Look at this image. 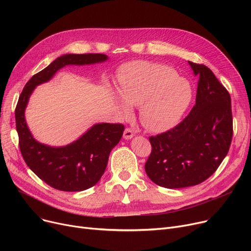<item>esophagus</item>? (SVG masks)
<instances>
[{"instance_id":"34e87169","label":"esophagus","mask_w":251,"mask_h":251,"mask_svg":"<svg viewBox=\"0 0 251 251\" xmlns=\"http://www.w3.org/2000/svg\"><path fill=\"white\" fill-rule=\"evenodd\" d=\"M133 136H134L133 130L131 129V128H126L125 131H124V133H123V137H124L125 139H131Z\"/></svg>"}]
</instances>
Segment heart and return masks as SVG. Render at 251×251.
I'll return each instance as SVG.
<instances>
[{
  "mask_svg": "<svg viewBox=\"0 0 251 251\" xmlns=\"http://www.w3.org/2000/svg\"><path fill=\"white\" fill-rule=\"evenodd\" d=\"M119 92L128 105L140 104V121L152 132L173 128L192 100V88L187 80L167 65L149 62L125 66L119 76ZM126 105L121 103L119 108L123 117L130 115Z\"/></svg>",
  "mask_w": 251,
  "mask_h": 251,
  "instance_id": "b5f03b06",
  "label": "heart"
}]
</instances>
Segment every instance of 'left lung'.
Listing matches in <instances>:
<instances>
[{"mask_svg": "<svg viewBox=\"0 0 251 251\" xmlns=\"http://www.w3.org/2000/svg\"><path fill=\"white\" fill-rule=\"evenodd\" d=\"M188 63L200 77L194 107L177 126L150 137L151 152L144 166L153 183L170 189L194 186L212 176L233 137L228 90L205 65Z\"/></svg>", "mask_w": 251, "mask_h": 251, "instance_id": "1", "label": "left lung"}]
</instances>
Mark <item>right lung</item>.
Returning <instances> with one entry per match:
<instances>
[{"label":"right lung","instance_id":"add662e5","mask_svg":"<svg viewBox=\"0 0 251 251\" xmlns=\"http://www.w3.org/2000/svg\"><path fill=\"white\" fill-rule=\"evenodd\" d=\"M107 59L103 54H68L59 57L34 74L19 97L15 120L21 154L32 172L52 188L82 191L96 185L104 173L110 152L120 141L125 127L120 123L96 124L69 146L50 148L37 142L26 125L24 111L28 99L36 85L49 81L64 66L95 64Z\"/></svg>","mask_w":251,"mask_h":251}]
</instances>
